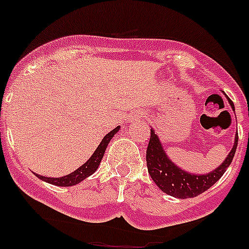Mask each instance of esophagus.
I'll return each instance as SVG.
<instances>
[{"mask_svg": "<svg viewBox=\"0 0 249 249\" xmlns=\"http://www.w3.org/2000/svg\"><path fill=\"white\" fill-rule=\"evenodd\" d=\"M142 117H144V113L141 112V111H138V112L134 113V115L132 116L131 118H132V120H133V121H136V120H141V118H142Z\"/></svg>", "mask_w": 249, "mask_h": 249, "instance_id": "34e87169", "label": "esophagus"}]
</instances>
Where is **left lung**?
Listing matches in <instances>:
<instances>
[{
    "label": "left lung",
    "instance_id": "1",
    "mask_svg": "<svg viewBox=\"0 0 249 249\" xmlns=\"http://www.w3.org/2000/svg\"><path fill=\"white\" fill-rule=\"evenodd\" d=\"M223 95L229 100L232 109L234 111V106L231 100L227 97L225 92ZM238 143V133L234 136V143L231 152L227 154L225 160L220 165L207 174H191L186 170L181 169L180 166L166 156L165 150L161 145L158 134L153 128H150V140L147 148V166L148 173L153 181L163 193L178 197V199H188L195 197L218 181L221 177L225 174L226 169L231 165L232 159L237 149Z\"/></svg>",
    "mask_w": 249,
    "mask_h": 249
}]
</instances>
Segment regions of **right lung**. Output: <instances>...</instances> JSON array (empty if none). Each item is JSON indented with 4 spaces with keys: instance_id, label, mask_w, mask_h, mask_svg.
Returning <instances> with one entry per match:
<instances>
[{
    "instance_id": "right-lung-1",
    "label": "right lung",
    "mask_w": 249,
    "mask_h": 249,
    "mask_svg": "<svg viewBox=\"0 0 249 249\" xmlns=\"http://www.w3.org/2000/svg\"><path fill=\"white\" fill-rule=\"evenodd\" d=\"M118 131H120V126H117L115 129H112V131L109 132V133H107L106 136L102 138L101 143H100L99 147L96 148V150L93 152L92 156L89 158V160L86 161L85 164H83L81 166H79L76 170L70 173V174L64 175V177H59V178L43 177V175H38V174L36 175L39 178L40 180H43V181L45 182H49V184H52V185H56V186L76 185V184L81 182L83 180H85L86 178H89L90 175H92L93 173L96 172L100 163H101L102 158H104V154L105 152H106L107 145H108V143L111 142V140H112V137L115 136Z\"/></svg>"
}]
</instances>
